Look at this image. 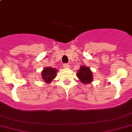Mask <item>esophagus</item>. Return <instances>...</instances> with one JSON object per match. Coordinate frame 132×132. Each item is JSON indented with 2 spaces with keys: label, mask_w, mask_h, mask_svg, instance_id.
Returning <instances> with one entry per match:
<instances>
[{
  "label": "esophagus",
  "mask_w": 132,
  "mask_h": 132,
  "mask_svg": "<svg viewBox=\"0 0 132 132\" xmlns=\"http://www.w3.org/2000/svg\"><path fill=\"white\" fill-rule=\"evenodd\" d=\"M63 67L65 68H68L70 67L69 64H67V63H66V64H63Z\"/></svg>",
  "instance_id": "34e87169"
}]
</instances>
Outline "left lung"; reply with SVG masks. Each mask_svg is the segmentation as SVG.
Listing matches in <instances>:
<instances>
[{
  "label": "left lung",
  "mask_w": 132,
  "mask_h": 132,
  "mask_svg": "<svg viewBox=\"0 0 132 132\" xmlns=\"http://www.w3.org/2000/svg\"><path fill=\"white\" fill-rule=\"evenodd\" d=\"M77 76L80 79V81L84 84L90 83V82L92 81V79H93L92 78L93 74L90 68L84 66L80 67L78 72L77 73Z\"/></svg>",
  "instance_id": "1"
}]
</instances>
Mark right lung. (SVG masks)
Returning <instances> with one entry per match:
<instances>
[{
	"mask_svg": "<svg viewBox=\"0 0 132 132\" xmlns=\"http://www.w3.org/2000/svg\"><path fill=\"white\" fill-rule=\"evenodd\" d=\"M57 70L53 68H45L42 72V79L46 83H50L54 78L56 74Z\"/></svg>",
	"mask_w": 132,
	"mask_h": 132,
	"instance_id": "add662e5",
	"label": "right lung"
}]
</instances>
